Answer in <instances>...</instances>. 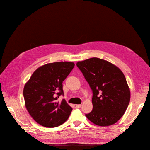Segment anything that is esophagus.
<instances>
[{"label": "esophagus", "instance_id": "esophagus-1", "mask_svg": "<svg viewBox=\"0 0 150 150\" xmlns=\"http://www.w3.org/2000/svg\"><path fill=\"white\" fill-rule=\"evenodd\" d=\"M81 106H82L81 104H76V108H81Z\"/></svg>", "mask_w": 150, "mask_h": 150}]
</instances>
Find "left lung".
<instances>
[{"mask_svg": "<svg viewBox=\"0 0 150 150\" xmlns=\"http://www.w3.org/2000/svg\"><path fill=\"white\" fill-rule=\"evenodd\" d=\"M77 66L93 91V110L86 117L100 126L116 123L128 106L130 90L122 71L112 63L93 57Z\"/></svg>", "mask_w": 150, "mask_h": 150, "instance_id": "obj_1", "label": "left lung"}]
</instances>
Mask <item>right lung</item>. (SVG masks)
I'll return each instance as SVG.
<instances>
[{
	"label": "right lung",
	"mask_w": 150,
	"mask_h": 150,
	"mask_svg": "<svg viewBox=\"0 0 150 150\" xmlns=\"http://www.w3.org/2000/svg\"><path fill=\"white\" fill-rule=\"evenodd\" d=\"M72 62L48 63L37 68L24 86L23 95L26 109L40 125L55 128L68 120L72 111L64 99L62 82L74 68Z\"/></svg>",
	"instance_id": "right-lung-1"
}]
</instances>
